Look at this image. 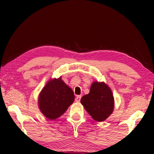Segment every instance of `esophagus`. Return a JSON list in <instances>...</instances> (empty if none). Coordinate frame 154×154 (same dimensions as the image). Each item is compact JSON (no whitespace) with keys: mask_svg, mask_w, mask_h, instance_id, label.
Here are the masks:
<instances>
[{"mask_svg":"<svg viewBox=\"0 0 154 154\" xmlns=\"http://www.w3.org/2000/svg\"><path fill=\"white\" fill-rule=\"evenodd\" d=\"M81 95H78V96H76V97H75V101L76 102H79L80 101H81Z\"/></svg>","mask_w":154,"mask_h":154,"instance_id":"1","label":"esophagus"}]
</instances>
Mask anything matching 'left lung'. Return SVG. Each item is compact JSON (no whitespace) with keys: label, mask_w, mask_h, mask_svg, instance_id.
Wrapping results in <instances>:
<instances>
[{"label":"left lung","mask_w":154,"mask_h":154,"mask_svg":"<svg viewBox=\"0 0 154 154\" xmlns=\"http://www.w3.org/2000/svg\"><path fill=\"white\" fill-rule=\"evenodd\" d=\"M81 103L92 119L97 122L105 121L114 109L112 91L104 82H93L90 92L81 98Z\"/></svg>","instance_id":"1"}]
</instances>
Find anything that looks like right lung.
<instances>
[{
    "mask_svg": "<svg viewBox=\"0 0 154 154\" xmlns=\"http://www.w3.org/2000/svg\"><path fill=\"white\" fill-rule=\"evenodd\" d=\"M74 99L72 89L60 77L48 81L40 92L38 104L41 112L47 119L54 120L64 114Z\"/></svg>",
    "mask_w": 154,
    "mask_h": 154,
    "instance_id": "add662e5",
    "label": "right lung"
}]
</instances>
